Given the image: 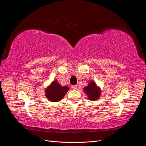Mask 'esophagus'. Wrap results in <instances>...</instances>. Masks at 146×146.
Returning a JSON list of instances; mask_svg holds the SVG:
<instances>
[{
    "instance_id": "1",
    "label": "esophagus",
    "mask_w": 146,
    "mask_h": 146,
    "mask_svg": "<svg viewBox=\"0 0 146 146\" xmlns=\"http://www.w3.org/2000/svg\"><path fill=\"white\" fill-rule=\"evenodd\" d=\"M77 85H74L72 86V89L73 90H77Z\"/></svg>"
}]
</instances>
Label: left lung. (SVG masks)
Returning <instances> with one entry per match:
<instances>
[{"label":"left lung","mask_w":146,"mask_h":146,"mask_svg":"<svg viewBox=\"0 0 146 146\" xmlns=\"http://www.w3.org/2000/svg\"><path fill=\"white\" fill-rule=\"evenodd\" d=\"M84 91L87 94L88 99L91 100L98 99L100 95V88L97 86L94 82H90L89 85L84 88Z\"/></svg>","instance_id":"1"}]
</instances>
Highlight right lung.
<instances>
[{
    "label": "right lung",
    "mask_w": 146,
    "mask_h": 146,
    "mask_svg": "<svg viewBox=\"0 0 146 146\" xmlns=\"http://www.w3.org/2000/svg\"><path fill=\"white\" fill-rule=\"evenodd\" d=\"M69 90L68 86H61L57 81H54L46 90L47 98L51 102H58Z\"/></svg>",
    "instance_id": "1"
}]
</instances>
